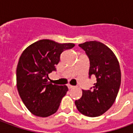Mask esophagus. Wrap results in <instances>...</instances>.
Here are the masks:
<instances>
[{"instance_id": "obj_1", "label": "esophagus", "mask_w": 133, "mask_h": 133, "mask_svg": "<svg viewBox=\"0 0 133 133\" xmlns=\"http://www.w3.org/2000/svg\"><path fill=\"white\" fill-rule=\"evenodd\" d=\"M68 89H72V88H74L75 87L72 86L71 85H68Z\"/></svg>"}]
</instances>
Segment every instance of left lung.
<instances>
[{
  "label": "left lung",
  "instance_id": "8db88e82",
  "mask_svg": "<svg viewBox=\"0 0 133 133\" xmlns=\"http://www.w3.org/2000/svg\"><path fill=\"white\" fill-rule=\"evenodd\" d=\"M90 61L89 77L95 75L92 90H84L75 101L78 111L88 117H98L111 108L115 101L121 83L119 62L114 52L105 44L88 41L79 44Z\"/></svg>",
  "mask_w": 133,
  "mask_h": 133
}]
</instances>
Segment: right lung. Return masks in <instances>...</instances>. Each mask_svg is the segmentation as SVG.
I'll use <instances>...</instances> for the list:
<instances>
[{
    "mask_svg": "<svg viewBox=\"0 0 133 133\" xmlns=\"http://www.w3.org/2000/svg\"><path fill=\"white\" fill-rule=\"evenodd\" d=\"M74 46L73 43L43 39L22 52L16 70L17 88L24 105L34 115L48 117L58 110L68 88L48 82V74L55 70L61 53Z\"/></svg>",
    "mask_w": 133,
    "mask_h": 133,
    "instance_id": "1",
    "label": "right lung"
}]
</instances>
